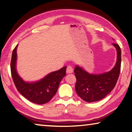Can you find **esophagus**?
<instances>
[{
	"mask_svg": "<svg viewBox=\"0 0 132 132\" xmlns=\"http://www.w3.org/2000/svg\"><path fill=\"white\" fill-rule=\"evenodd\" d=\"M73 72V69L71 66H68L67 67L66 69V73L70 74V73H72Z\"/></svg>",
	"mask_w": 132,
	"mask_h": 132,
	"instance_id": "34e87169",
	"label": "esophagus"
}]
</instances>
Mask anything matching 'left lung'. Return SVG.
Wrapping results in <instances>:
<instances>
[{
  "instance_id": "obj_1",
  "label": "left lung",
  "mask_w": 132,
  "mask_h": 132,
  "mask_svg": "<svg viewBox=\"0 0 132 132\" xmlns=\"http://www.w3.org/2000/svg\"><path fill=\"white\" fill-rule=\"evenodd\" d=\"M117 50V62L114 68L107 73L90 74L80 67L74 69L77 82L76 91L77 94L87 102L98 101L104 98L114 89L121 70V51L119 45L113 43Z\"/></svg>"
}]
</instances>
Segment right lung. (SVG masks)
<instances>
[{"label": "right lung", "mask_w": 132, "mask_h": 132, "mask_svg": "<svg viewBox=\"0 0 132 132\" xmlns=\"http://www.w3.org/2000/svg\"><path fill=\"white\" fill-rule=\"evenodd\" d=\"M17 46L12 51L11 61V73L15 86L18 92L30 101L37 104H45L56 94L61 81L66 75V66L52 72L38 82H26L16 72Z\"/></svg>", "instance_id": "obj_1"}]
</instances>
